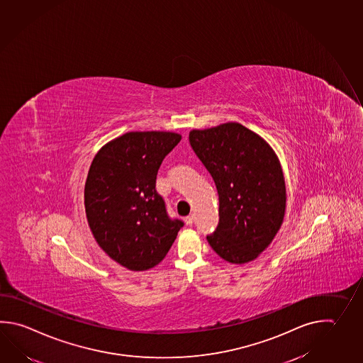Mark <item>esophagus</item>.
<instances>
[{
  "label": "esophagus",
  "mask_w": 363,
  "mask_h": 363,
  "mask_svg": "<svg viewBox=\"0 0 363 363\" xmlns=\"http://www.w3.org/2000/svg\"><path fill=\"white\" fill-rule=\"evenodd\" d=\"M186 225H193L194 215H189L185 218Z\"/></svg>",
  "instance_id": "1"
}]
</instances>
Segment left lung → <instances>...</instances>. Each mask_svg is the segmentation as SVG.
I'll use <instances>...</instances> for the list:
<instances>
[{"label": "left lung", "instance_id": "1", "mask_svg": "<svg viewBox=\"0 0 363 363\" xmlns=\"http://www.w3.org/2000/svg\"><path fill=\"white\" fill-rule=\"evenodd\" d=\"M189 141L218 194L220 220L208 243L228 262H250L272 243L284 217L286 185L278 157L238 123L193 130Z\"/></svg>", "mask_w": 363, "mask_h": 363}]
</instances>
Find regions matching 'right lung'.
<instances>
[{
    "mask_svg": "<svg viewBox=\"0 0 363 363\" xmlns=\"http://www.w3.org/2000/svg\"><path fill=\"white\" fill-rule=\"evenodd\" d=\"M179 141L170 132H130L101 148L90 165L84 193L90 230L129 270L157 265L184 226L156 191L157 170Z\"/></svg>",
    "mask_w": 363,
    "mask_h": 363,
    "instance_id": "1",
    "label": "right lung"
}]
</instances>
